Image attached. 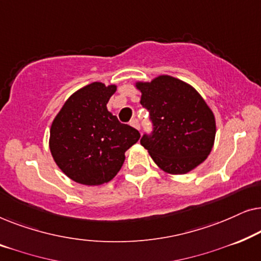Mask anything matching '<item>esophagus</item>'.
<instances>
[{
	"mask_svg": "<svg viewBox=\"0 0 261 261\" xmlns=\"http://www.w3.org/2000/svg\"><path fill=\"white\" fill-rule=\"evenodd\" d=\"M130 126L133 127V128H135V129H140V123H139V120H137V119H133L130 121Z\"/></svg>",
	"mask_w": 261,
	"mask_h": 261,
	"instance_id": "obj_1",
	"label": "esophagus"
}]
</instances>
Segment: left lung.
<instances>
[{"label":"left lung","instance_id":"obj_1","mask_svg":"<svg viewBox=\"0 0 261 261\" xmlns=\"http://www.w3.org/2000/svg\"><path fill=\"white\" fill-rule=\"evenodd\" d=\"M134 87L154 124L152 137H142L140 142L156 166L177 176L201 165L214 147L216 121L199 92L169 74L138 81Z\"/></svg>","mask_w":261,"mask_h":261}]
</instances>
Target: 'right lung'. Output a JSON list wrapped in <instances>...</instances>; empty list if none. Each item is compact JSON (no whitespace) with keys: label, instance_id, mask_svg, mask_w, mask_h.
<instances>
[{"label":"right lung","instance_id":"right-lung-1","mask_svg":"<svg viewBox=\"0 0 261 261\" xmlns=\"http://www.w3.org/2000/svg\"><path fill=\"white\" fill-rule=\"evenodd\" d=\"M117 89L94 82L73 92L52 121L49 151L62 172L78 184L108 183L123 165L124 153L140 134L107 108Z\"/></svg>","mask_w":261,"mask_h":261}]
</instances>
